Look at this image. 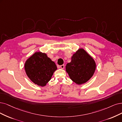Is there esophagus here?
<instances>
[{
    "label": "esophagus",
    "mask_w": 122,
    "mask_h": 122,
    "mask_svg": "<svg viewBox=\"0 0 122 122\" xmlns=\"http://www.w3.org/2000/svg\"><path fill=\"white\" fill-rule=\"evenodd\" d=\"M64 67H65L64 65H62L60 66V68H61V69H64Z\"/></svg>",
    "instance_id": "1"
}]
</instances>
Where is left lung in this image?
Instances as JSON below:
<instances>
[{
    "label": "left lung",
    "instance_id": "obj_1",
    "mask_svg": "<svg viewBox=\"0 0 122 122\" xmlns=\"http://www.w3.org/2000/svg\"><path fill=\"white\" fill-rule=\"evenodd\" d=\"M96 68L93 59L83 49H79L66 66V71L70 79L77 84L86 82L93 76Z\"/></svg>",
    "mask_w": 122,
    "mask_h": 122
}]
</instances>
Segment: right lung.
Segmentation results:
<instances>
[{
	"label": "right lung",
	"mask_w": 122,
	"mask_h": 122,
	"mask_svg": "<svg viewBox=\"0 0 122 122\" xmlns=\"http://www.w3.org/2000/svg\"><path fill=\"white\" fill-rule=\"evenodd\" d=\"M57 69L54 62L46 54L41 52L35 53L25 64L27 76L33 82L41 86L46 85Z\"/></svg>",
	"instance_id": "right-lung-1"
}]
</instances>
